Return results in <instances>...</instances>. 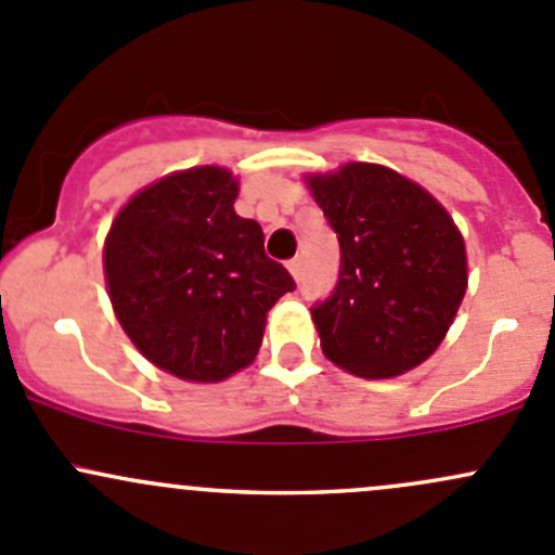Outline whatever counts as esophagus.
Returning <instances> with one entry per match:
<instances>
[{"label": "esophagus", "mask_w": 555, "mask_h": 555, "mask_svg": "<svg viewBox=\"0 0 555 555\" xmlns=\"http://www.w3.org/2000/svg\"><path fill=\"white\" fill-rule=\"evenodd\" d=\"M289 273H293V279H300V271H304V260L300 257H293V260L287 262Z\"/></svg>", "instance_id": "esophagus-1"}]
</instances>
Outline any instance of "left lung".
Instances as JSON below:
<instances>
[{
	"label": "left lung",
	"instance_id": "8db88e82",
	"mask_svg": "<svg viewBox=\"0 0 555 555\" xmlns=\"http://www.w3.org/2000/svg\"><path fill=\"white\" fill-rule=\"evenodd\" d=\"M338 233L335 293L311 309L319 346L340 371L395 378L435 354L467 293V249L429 190L382 164L304 177Z\"/></svg>",
	"mask_w": 555,
	"mask_h": 555
}]
</instances>
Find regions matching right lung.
I'll use <instances>...</instances> for the list:
<instances>
[{"label":"right lung","mask_w":555,"mask_h":555,"mask_svg":"<svg viewBox=\"0 0 555 555\" xmlns=\"http://www.w3.org/2000/svg\"><path fill=\"white\" fill-rule=\"evenodd\" d=\"M225 166L171 171L122 204L104 238L112 311L144 360L193 384L255 362L268 311L295 282L236 215Z\"/></svg>","instance_id":"add662e5"}]
</instances>
